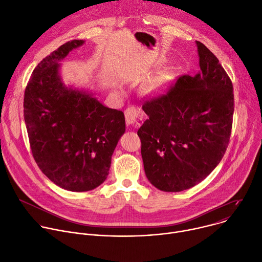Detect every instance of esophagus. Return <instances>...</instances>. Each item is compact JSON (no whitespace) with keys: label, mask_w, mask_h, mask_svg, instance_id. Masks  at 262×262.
I'll use <instances>...</instances> for the list:
<instances>
[{"label":"esophagus","mask_w":262,"mask_h":262,"mask_svg":"<svg viewBox=\"0 0 262 262\" xmlns=\"http://www.w3.org/2000/svg\"><path fill=\"white\" fill-rule=\"evenodd\" d=\"M125 118H126V124L128 126L131 125H140L144 120V113L135 106H129L125 110Z\"/></svg>","instance_id":"1"}]
</instances>
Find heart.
<instances>
[{"label": "heart", "mask_w": 262, "mask_h": 262, "mask_svg": "<svg viewBox=\"0 0 262 262\" xmlns=\"http://www.w3.org/2000/svg\"><path fill=\"white\" fill-rule=\"evenodd\" d=\"M160 86H161V82L158 80H154V81L148 82L144 89H146V91L149 93H153V92H156Z\"/></svg>", "instance_id": "b5f03b06"}]
</instances>
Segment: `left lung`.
I'll use <instances>...</instances> for the list:
<instances>
[{"instance_id":"1","label":"left lung","mask_w":262,"mask_h":262,"mask_svg":"<svg viewBox=\"0 0 262 262\" xmlns=\"http://www.w3.org/2000/svg\"><path fill=\"white\" fill-rule=\"evenodd\" d=\"M195 42L201 72L182 75L142 104L149 116L137 131L144 172L163 191H182L204 180L230 140L233 85L215 55Z\"/></svg>"}]
</instances>
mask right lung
I'll list each match as a JSON object with an SVG mask.
<instances>
[{
	"label": "right lung",
	"instance_id": "add662e5",
	"mask_svg": "<svg viewBox=\"0 0 262 262\" xmlns=\"http://www.w3.org/2000/svg\"><path fill=\"white\" fill-rule=\"evenodd\" d=\"M83 40L60 46L37 64L25 90L24 118L40 170L56 185L87 191L107 178L111 157L125 133V115L91 94L68 89L58 75L63 58Z\"/></svg>",
	"mask_w": 262,
	"mask_h": 262
}]
</instances>
